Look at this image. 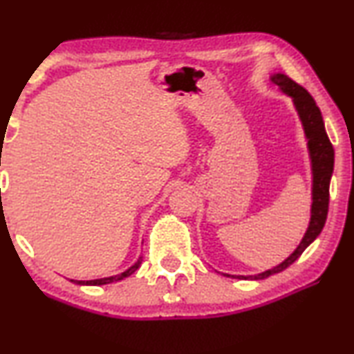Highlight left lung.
<instances>
[{"mask_svg":"<svg viewBox=\"0 0 354 354\" xmlns=\"http://www.w3.org/2000/svg\"><path fill=\"white\" fill-rule=\"evenodd\" d=\"M271 82L277 84L282 93L293 99L298 117H300L305 136L308 139V151H310L311 158V170H313V203H311V220L308 226L305 236H303L300 245L295 248V252L290 257L286 258L281 265H277L271 270L255 276H231L226 272L220 274L226 277H237V279H266L271 274H277L292 265L293 261L298 260V257L306 250V247L319 236L322 227L326 225L327 212H328V186H330V178L333 173V147L332 142L328 141V136L324 128V120H322L319 107L316 106L315 99L305 88L293 82L283 73H274L271 77Z\"/></svg>","mask_w":354,"mask_h":354,"instance_id":"1","label":"left lung"}]
</instances>
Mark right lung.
I'll return each instance as SVG.
<instances>
[{
  "instance_id": "add662e5",
  "label": "right lung",
  "mask_w": 354,
  "mask_h": 354,
  "mask_svg": "<svg viewBox=\"0 0 354 354\" xmlns=\"http://www.w3.org/2000/svg\"><path fill=\"white\" fill-rule=\"evenodd\" d=\"M142 263V257L138 258V261L134 263L133 266H129L127 271H123L122 274H117V276H111V277H104V279H94V281H75V283L78 286H104V283H111V282H117V281H122V279H125L128 276H131L134 271L138 270L139 266H141Z\"/></svg>"
}]
</instances>
